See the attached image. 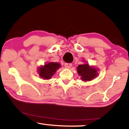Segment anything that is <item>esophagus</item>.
Returning <instances> with one entry per match:
<instances>
[{
    "label": "esophagus",
    "mask_w": 129,
    "mask_h": 129,
    "mask_svg": "<svg viewBox=\"0 0 129 129\" xmlns=\"http://www.w3.org/2000/svg\"><path fill=\"white\" fill-rule=\"evenodd\" d=\"M72 66V63H65L64 64V67L66 69H70Z\"/></svg>",
    "instance_id": "esophagus-1"
}]
</instances>
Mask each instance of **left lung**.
Returning <instances> with one entry per match:
<instances>
[{
    "mask_svg": "<svg viewBox=\"0 0 129 129\" xmlns=\"http://www.w3.org/2000/svg\"><path fill=\"white\" fill-rule=\"evenodd\" d=\"M85 62L84 60H83ZM78 75L81 76V80L83 81H89L98 76V71L94 66H90L88 63L79 64L77 68Z\"/></svg>",
    "mask_w": 129,
    "mask_h": 129,
    "instance_id": "1",
    "label": "left lung"
}]
</instances>
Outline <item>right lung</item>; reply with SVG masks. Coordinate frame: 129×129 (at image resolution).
Returning a JSON list of instances; mask_svg holds the SVG:
<instances>
[{"instance_id": "obj_1", "label": "right lung", "mask_w": 129, "mask_h": 129, "mask_svg": "<svg viewBox=\"0 0 129 129\" xmlns=\"http://www.w3.org/2000/svg\"><path fill=\"white\" fill-rule=\"evenodd\" d=\"M61 67L60 63L48 62L44 66L39 67L38 73L40 77L44 80H49L54 75L57 69Z\"/></svg>"}]
</instances>
